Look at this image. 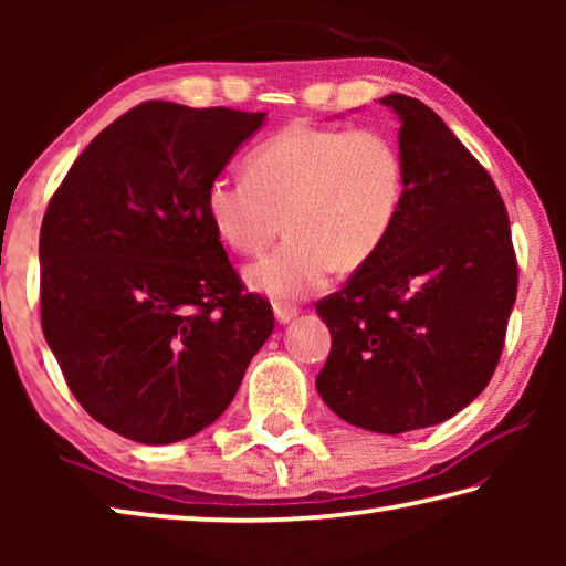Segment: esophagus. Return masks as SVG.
I'll return each instance as SVG.
<instances>
[{
  "label": "esophagus",
  "instance_id": "obj_1",
  "mask_svg": "<svg viewBox=\"0 0 566 566\" xmlns=\"http://www.w3.org/2000/svg\"><path fill=\"white\" fill-rule=\"evenodd\" d=\"M296 314H300V310H296L294 304H286V302H274V317L280 324H286L292 322Z\"/></svg>",
  "mask_w": 566,
  "mask_h": 566
}]
</instances>
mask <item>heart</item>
Listing matches in <instances>:
<instances>
[{"mask_svg":"<svg viewBox=\"0 0 566 566\" xmlns=\"http://www.w3.org/2000/svg\"><path fill=\"white\" fill-rule=\"evenodd\" d=\"M247 175L209 181L205 212L242 254L262 252L284 217L290 237L244 272L252 290L274 300H302L329 282L334 266L367 264L395 229L407 187L405 157L387 132L304 122L264 139Z\"/></svg>","mask_w":566,"mask_h":566,"instance_id":"obj_1","label":"heart"}]
</instances>
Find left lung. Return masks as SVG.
Returning a JSON list of instances; mask_svg holds the SVG:
<instances>
[{"label":"left lung","instance_id":"left-lung-1","mask_svg":"<svg viewBox=\"0 0 566 566\" xmlns=\"http://www.w3.org/2000/svg\"><path fill=\"white\" fill-rule=\"evenodd\" d=\"M381 104L401 122L405 202L379 252L317 302L332 332L317 391L349 424L401 434L454 417L490 385L520 272L490 171L427 104Z\"/></svg>","mask_w":566,"mask_h":566}]
</instances>
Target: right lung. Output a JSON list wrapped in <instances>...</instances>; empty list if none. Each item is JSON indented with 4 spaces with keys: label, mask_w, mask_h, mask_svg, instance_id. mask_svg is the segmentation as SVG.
I'll list each match as a JSON object with an SVG mask.
<instances>
[{
    "label": "right lung",
    "mask_w": 566,
    "mask_h": 566,
    "mask_svg": "<svg viewBox=\"0 0 566 566\" xmlns=\"http://www.w3.org/2000/svg\"><path fill=\"white\" fill-rule=\"evenodd\" d=\"M264 112L145 102L82 151L42 219V329L76 401L139 444L195 437L274 329L205 212Z\"/></svg>",
    "instance_id": "obj_1"
}]
</instances>
